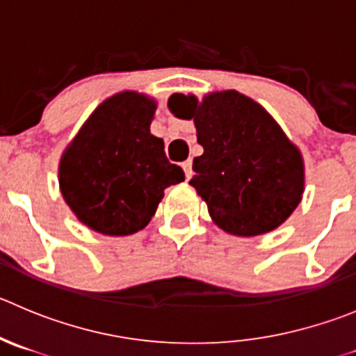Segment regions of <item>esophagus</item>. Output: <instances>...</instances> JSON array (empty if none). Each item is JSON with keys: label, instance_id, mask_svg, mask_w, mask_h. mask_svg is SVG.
I'll return each mask as SVG.
<instances>
[{"label": "esophagus", "instance_id": "obj_1", "mask_svg": "<svg viewBox=\"0 0 356 356\" xmlns=\"http://www.w3.org/2000/svg\"><path fill=\"white\" fill-rule=\"evenodd\" d=\"M181 168H184V171H185V178H187V180H191L192 178V161L191 159H188V161H185L184 164H181Z\"/></svg>", "mask_w": 356, "mask_h": 356}]
</instances>
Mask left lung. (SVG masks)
<instances>
[{
    "instance_id": "8db88e82",
    "label": "left lung",
    "mask_w": 356,
    "mask_h": 356,
    "mask_svg": "<svg viewBox=\"0 0 356 356\" xmlns=\"http://www.w3.org/2000/svg\"><path fill=\"white\" fill-rule=\"evenodd\" d=\"M175 117L194 120L202 155L188 184L208 204L213 223L239 238L267 234L302 201L304 159L273 115L234 89L172 94Z\"/></svg>"
}]
</instances>
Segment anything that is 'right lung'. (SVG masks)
I'll list each match as a JSON object with an SVG mask.
<instances>
[{
	"label": "right lung",
	"mask_w": 356,
	"mask_h": 356,
	"mask_svg": "<svg viewBox=\"0 0 356 356\" xmlns=\"http://www.w3.org/2000/svg\"><path fill=\"white\" fill-rule=\"evenodd\" d=\"M157 101L122 90L89 115L59 161V188L74 216L104 236H129L148 225L180 165L150 133Z\"/></svg>",
	"instance_id": "1"
}]
</instances>
